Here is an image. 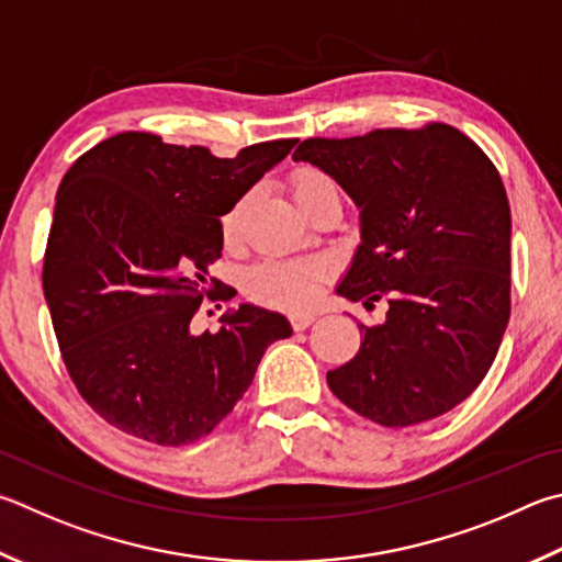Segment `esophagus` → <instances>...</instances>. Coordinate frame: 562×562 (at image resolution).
I'll return each instance as SVG.
<instances>
[{"instance_id":"1","label":"esophagus","mask_w":562,"mask_h":562,"mask_svg":"<svg viewBox=\"0 0 562 562\" xmlns=\"http://www.w3.org/2000/svg\"><path fill=\"white\" fill-rule=\"evenodd\" d=\"M312 322H314V314H310V312H300V314L290 316V324L294 331H304Z\"/></svg>"}]
</instances>
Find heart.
<instances>
[{
  "mask_svg": "<svg viewBox=\"0 0 562 562\" xmlns=\"http://www.w3.org/2000/svg\"><path fill=\"white\" fill-rule=\"evenodd\" d=\"M334 183L319 169H300L290 179L292 199L300 203L316 189ZM248 213V199H238L221 216V238L226 246L238 243L243 221ZM329 278V265L322 260H265L248 272L246 288L255 300L282 310H302L316 300L322 284Z\"/></svg>",
  "mask_w": 562,
  "mask_h": 562,
  "instance_id": "b5f03b06",
  "label": "heart"
}]
</instances>
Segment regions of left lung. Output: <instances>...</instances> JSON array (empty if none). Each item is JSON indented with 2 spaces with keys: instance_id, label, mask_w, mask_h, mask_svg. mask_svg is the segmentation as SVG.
Here are the masks:
<instances>
[{
  "instance_id": "left-lung-1",
  "label": "left lung",
  "mask_w": 562,
  "mask_h": 562,
  "mask_svg": "<svg viewBox=\"0 0 562 562\" xmlns=\"http://www.w3.org/2000/svg\"><path fill=\"white\" fill-rule=\"evenodd\" d=\"M312 161L361 209L363 243L339 294L385 322L326 373L331 393L383 427L440 417L492 369L512 316V211L494 161L445 122L310 137Z\"/></svg>"
}]
</instances>
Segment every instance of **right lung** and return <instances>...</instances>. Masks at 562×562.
I'll return each instance as SVG.
<instances>
[{
  "label": "right lung",
  "instance_id": "obj_1",
  "mask_svg": "<svg viewBox=\"0 0 562 562\" xmlns=\"http://www.w3.org/2000/svg\"><path fill=\"white\" fill-rule=\"evenodd\" d=\"M297 139L258 142L218 159L206 147L120 132L60 181L44 255V294L70 381L117 430L161 447L206 437L252 383L282 314L243 304L218 331H193L221 216Z\"/></svg>",
  "mask_w": 562,
  "mask_h": 562
}]
</instances>
